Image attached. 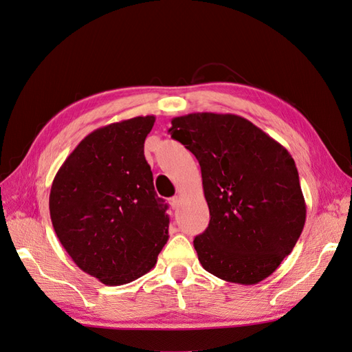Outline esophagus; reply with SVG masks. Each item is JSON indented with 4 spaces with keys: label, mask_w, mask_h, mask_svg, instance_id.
<instances>
[{
    "label": "esophagus",
    "mask_w": 352,
    "mask_h": 352,
    "mask_svg": "<svg viewBox=\"0 0 352 352\" xmlns=\"http://www.w3.org/2000/svg\"><path fill=\"white\" fill-rule=\"evenodd\" d=\"M168 201H169V206H171V207H173V209L175 210V209H177V207H178V204H179V197H178V196H174V197H171V199H169Z\"/></svg>",
    "instance_id": "obj_1"
}]
</instances>
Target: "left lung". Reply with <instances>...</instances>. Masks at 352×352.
Returning a JSON list of instances; mask_svg holds the SVG:
<instances>
[{
	"label": "left lung",
	"instance_id": "left-lung-1",
	"mask_svg": "<svg viewBox=\"0 0 352 352\" xmlns=\"http://www.w3.org/2000/svg\"><path fill=\"white\" fill-rule=\"evenodd\" d=\"M171 138L196 156L210 222L194 238L206 271L225 281L258 284L300 238L306 203L289 151L236 114L174 117Z\"/></svg>",
	"mask_w": 352,
	"mask_h": 352
}]
</instances>
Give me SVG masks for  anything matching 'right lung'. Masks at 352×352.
<instances>
[{
    "label": "right lung",
    "instance_id": "obj_1",
    "mask_svg": "<svg viewBox=\"0 0 352 352\" xmlns=\"http://www.w3.org/2000/svg\"><path fill=\"white\" fill-rule=\"evenodd\" d=\"M155 116L85 136L52 183V225L72 261L106 285L149 272L168 241V206L155 191L143 143Z\"/></svg>",
    "mask_w": 352,
    "mask_h": 352
}]
</instances>
